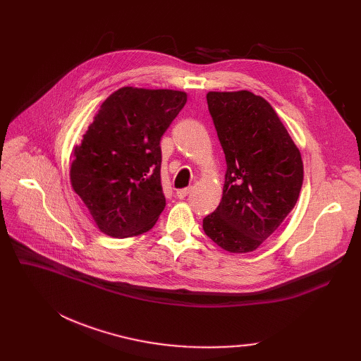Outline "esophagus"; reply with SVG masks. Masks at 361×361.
Returning <instances> with one entry per match:
<instances>
[{
  "instance_id": "esophagus-1",
  "label": "esophagus",
  "mask_w": 361,
  "mask_h": 361,
  "mask_svg": "<svg viewBox=\"0 0 361 361\" xmlns=\"http://www.w3.org/2000/svg\"><path fill=\"white\" fill-rule=\"evenodd\" d=\"M188 193H190V188L187 187V188H181V190H177V193H176V195H177V197H178V199H184V197H187V196H188Z\"/></svg>"
}]
</instances>
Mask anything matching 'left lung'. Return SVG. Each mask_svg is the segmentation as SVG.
<instances>
[{"label": "left lung", "instance_id": "left-lung-1", "mask_svg": "<svg viewBox=\"0 0 361 361\" xmlns=\"http://www.w3.org/2000/svg\"><path fill=\"white\" fill-rule=\"evenodd\" d=\"M207 108L225 154L226 173L206 235L230 253H249L293 211L302 185V161L278 114L249 92H209Z\"/></svg>", "mask_w": 361, "mask_h": 361}]
</instances>
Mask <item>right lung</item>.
Segmentation results:
<instances>
[{
  "instance_id": "1",
  "label": "right lung",
  "mask_w": 361,
  "mask_h": 361,
  "mask_svg": "<svg viewBox=\"0 0 361 361\" xmlns=\"http://www.w3.org/2000/svg\"><path fill=\"white\" fill-rule=\"evenodd\" d=\"M185 102L181 90L121 87L74 146L71 187L104 234L139 235L158 221L165 207L159 143Z\"/></svg>"
}]
</instances>
